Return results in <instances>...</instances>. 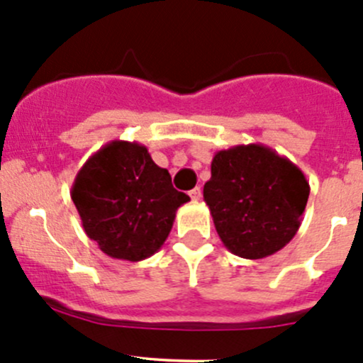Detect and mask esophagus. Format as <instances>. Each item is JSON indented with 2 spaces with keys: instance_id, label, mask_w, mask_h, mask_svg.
Returning a JSON list of instances; mask_svg holds the SVG:
<instances>
[{
  "instance_id": "1",
  "label": "esophagus",
  "mask_w": 363,
  "mask_h": 363,
  "mask_svg": "<svg viewBox=\"0 0 363 363\" xmlns=\"http://www.w3.org/2000/svg\"><path fill=\"white\" fill-rule=\"evenodd\" d=\"M189 196H191L193 201H198L201 198V189L200 188H194L189 191Z\"/></svg>"
}]
</instances>
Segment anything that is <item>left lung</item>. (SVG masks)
<instances>
[{
    "mask_svg": "<svg viewBox=\"0 0 363 363\" xmlns=\"http://www.w3.org/2000/svg\"><path fill=\"white\" fill-rule=\"evenodd\" d=\"M203 186L220 242L243 259L281 250L301 226L310 184L289 158L264 144L217 151Z\"/></svg>",
    "mask_w": 363,
    "mask_h": 363,
    "instance_id": "1",
    "label": "left lung"
}]
</instances>
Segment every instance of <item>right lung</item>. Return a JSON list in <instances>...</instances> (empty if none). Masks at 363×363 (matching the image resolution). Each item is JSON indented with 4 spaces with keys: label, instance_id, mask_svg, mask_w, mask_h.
Instances as JSON below:
<instances>
[{
    "label": "right lung",
    "instance_id": "1",
    "mask_svg": "<svg viewBox=\"0 0 363 363\" xmlns=\"http://www.w3.org/2000/svg\"><path fill=\"white\" fill-rule=\"evenodd\" d=\"M71 198L86 236L113 259L137 262L162 249L189 201L139 143L111 140L76 174Z\"/></svg>",
    "mask_w": 363,
    "mask_h": 363
}]
</instances>
